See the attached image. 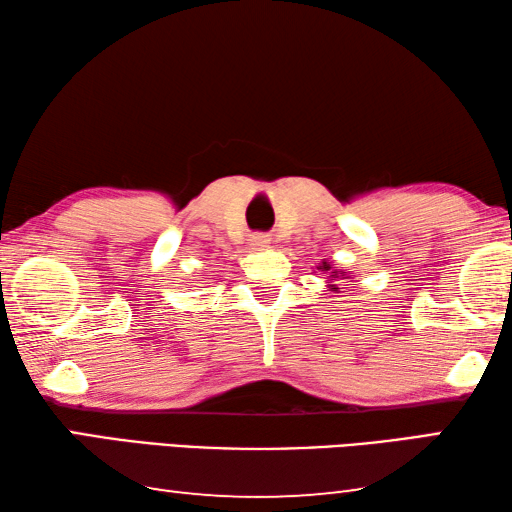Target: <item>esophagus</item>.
Listing matches in <instances>:
<instances>
[{
	"mask_svg": "<svg viewBox=\"0 0 512 512\" xmlns=\"http://www.w3.org/2000/svg\"><path fill=\"white\" fill-rule=\"evenodd\" d=\"M268 244H271V235H266V232H255V235H253V246L266 248Z\"/></svg>",
	"mask_w": 512,
	"mask_h": 512,
	"instance_id": "obj_1",
	"label": "esophagus"
}]
</instances>
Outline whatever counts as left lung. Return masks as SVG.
Wrapping results in <instances>:
<instances>
[{"mask_svg":"<svg viewBox=\"0 0 512 512\" xmlns=\"http://www.w3.org/2000/svg\"><path fill=\"white\" fill-rule=\"evenodd\" d=\"M322 266H324V271H331V266H329V264H327V262H324V264H322ZM333 273H336V277H338V271H333Z\"/></svg>","mask_w":512,"mask_h":512,"instance_id":"8db88e82","label":"left lung"}]
</instances>
